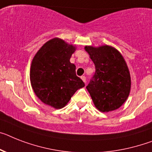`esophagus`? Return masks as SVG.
Masks as SVG:
<instances>
[{
	"mask_svg": "<svg viewBox=\"0 0 152 152\" xmlns=\"http://www.w3.org/2000/svg\"><path fill=\"white\" fill-rule=\"evenodd\" d=\"M81 79H82V80L83 81L84 83H86V77H85V76H81Z\"/></svg>",
	"mask_w": 152,
	"mask_h": 152,
	"instance_id": "1",
	"label": "esophagus"
}]
</instances>
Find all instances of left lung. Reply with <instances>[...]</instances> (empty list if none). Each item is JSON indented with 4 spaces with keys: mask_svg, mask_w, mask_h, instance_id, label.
Wrapping results in <instances>:
<instances>
[{
    "mask_svg": "<svg viewBox=\"0 0 152 152\" xmlns=\"http://www.w3.org/2000/svg\"><path fill=\"white\" fill-rule=\"evenodd\" d=\"M85 50L95 65L96 72L86 86L96 109L104 113L121 107L131 91V80L125 59L110 45H86Z\"/></svg>",
    "mask_w": 152,
    "mask_h": 152,
    "instance_id": "1",
    "label": "left lung"
}]
</instances>
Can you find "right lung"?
Here are the masks:
<instances>
[{
	"label": "right lung",
	"mask_w": 152,
	"mask_h": 152,
	"mask_svg": "<svg viewBox=\"0 0 152 152\" xmlns=\"http://www.w3.org/2000/svg\"><path fill=\"white\" fill-rule=\"evenodd\" d=\"M76 49L59 38L45 43L33 58L30 82L41 101L55 109L68 104L76 90L85 86L76 74V66L70 58Z\"/></svg>",
	"instance_id": "1"
}]
</instances>
